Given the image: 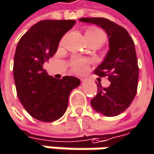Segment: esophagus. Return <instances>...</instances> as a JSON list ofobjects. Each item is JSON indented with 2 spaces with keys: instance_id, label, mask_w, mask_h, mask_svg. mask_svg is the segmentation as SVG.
Instances as JSON below:
<instances>
[{
  "instance_id": "1",
  "label": "esophagus",
  "mask_w": 154,
  "mask_h": 154,
  "mask_svg": "<svg viewBox=\"0 0 154 154\" xmlns=\"http://www.w3.org/2000/svg\"><path fill=\"white\" fill-rule=\"evenodd\" d=\"M81 81H82V82H84V81H85V79H81Z\"/></svg>"
}]
</instances>
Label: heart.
<instances>
[{
	"label": "heart",
	"mask_w": 154,
	"mask_h": 154,
	"mask_svg": "<svg viewBox=\"0 0 154 154\" xmlns=\"http://www.w3.org/2000/svg\"><path fill=\"white\" fill-rule=\"evenodd\" d=\"M87 41L88 40H106V34L104 31L97 28H89L87 29L85 33ZM88 60L86 59H81V58H76L73 61L72 63V69L75 73L76 74H82L85 72L87 66H88Z\"/></svg>",
	"instance_id": "b5f03b06"
}]
</instances>
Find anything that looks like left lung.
I'll return each instance as SVG.
<instances>
[{
  "instance_id": "8db88e82",
  "label": "left lung",
  "mask_w": 154,
  "mask_h": 154,
  "mask_svg": "<svg viewBox=\"0 0 154 154\" xmlns=\"http://www.w3.org/2000/svg\"><path fill=\"white\" fill-rule=\"evenodd\" d=\"M79 21L99 26L108 36L109 50L95 74L107 76L111 85L102 88L99 83L91 106L105 116H116L130 106L137 91L139 68L134 40L125 28L107 19L82 18Z\"/></svg>"
}]
</instances>
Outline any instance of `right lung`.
I'll return each mask as SVG.
<instances>
[{"instance_id": "right-lung-1", "label": "right lung", "mask_w": 154, "mask_h": 154, "mask_svg": "<svg viewBox=\"0 0 154 154\" xmlns=\"http://www.w3.org/2000/svg\"><path fill=\"white\" fill-rule=\"evenodd\" d=\"M75 21L44 20L34 24L19 40L14 55L13 76L18 97L35 119L53 122L66 111L71 91L80 85L75 76L57 79L43 69L57 49L63 35Z\"/></svg>"}]
</instances>
